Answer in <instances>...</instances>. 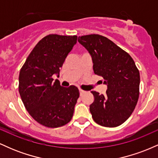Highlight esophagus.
Instances as JSON below:
<instances>
[{
	"label": "esophagus",
	"instance_id": "34e87169",
	"mask_svg": "<svg viewBox=\"0 0 158 158\" xmlns=\"http://www.w3.org/2000/svg\"><path fill=\"white\" fill-rule=\"evenodd\" d=\"M85 93V90H81V89H79V94H80V96H82Z\"/></svg>",
	"mask_w": 158,
	"mask_h": 158
}]
</instances>
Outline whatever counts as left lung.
Masks as SVG:
<instances>
[{"instance_id": "obj_1", "label": "left lung", "mask_w": 158, "mask_h": 158, "mask_svg": "<svg viewBox=\"0 0 158 158\" xmlns=\"http://www.w3.org/2000/svg\"><path fill=\"white\" fill-rule=\"evenodd\" d=\"M78 41L88 50L94 73L104 79L105 95L92 90L90 105L94 120L102 126L117 127L128 119L139 98V73L133 59L108 38L97 34L79 36Z\"/></svg>"}]
</instances>
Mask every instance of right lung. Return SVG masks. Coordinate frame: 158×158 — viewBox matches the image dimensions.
<instances>
[{"label":"right lung","instance_id":"obj_1","mask_svg":"<svg viewBox=\"0 0 158 158\" xmlns=\"http://www.w3.org/2000/svg\"><path fill=\"white\" fill-rule=\"evenodd\" d=\"M77 42V35H48L40 40L19 73V94L30 116L43 126L57 128L71 120L79 90L52 79Z\"/></svg>","mask_w":158,"mask_h":158}]
</instances>
